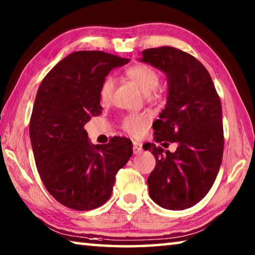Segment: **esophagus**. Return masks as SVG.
Listing matches in <instances>:
<instances>
[{"instance_id": "esophagus-1", "label": "esophagus", "mask_w": 255, "mask_h": 255, "mask_svg": "<svg viewBox=\"0 0 255 255\" xmlns=\"http://www.w3.org/2000/svg\"><path fill=\"white\" fill-rule=\"evenodd\" d=\"M141 149H143V144L139 143V141H133V143H132L133 153H135V154L140 153Z\"/></svg>"}]
</instances>
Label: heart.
<instances>
[{
    "label": "heart",
    "mask_w": 255,
    "mask_h": 255,
    "mask_svg": "<svg viewBox=\"0 0 255 255\" xmlns=\"http://www.w3.org/2000/svg\"><path fill=\"white\" fill-rule=\"evenodd\" d=\"M126 75L144 93L148 94L155 91L159 84L158 72L152 66L146 64H137L129 67L126 71ZM115 90V81L111 76H107L102 81L99 90V98L102 105H108L112 100ZM150 117L147 114H132L124 118L122 127L125 131L131 136H139L148 127Z\"/></svg>",
    "instance_id": "obj_1"
}]
</instances>
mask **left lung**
Segmentation results:
<instances>
[{"mask_svg": "<svg viewBox=\"0 0 255 255\" xmlns=\"http://www.w3.org/2000/svg\"><path fill=\"white\" fill-rule=\"evenodd\" d=\"M145 63L169 81L166 106L153 124L154 139L174 153L148 144L156 165L147 179L149 196L165 209L198 204L213 187L224 152L222 103L210 74L192 55L163 46L141 51Z\"/></svg>", "mask_w": 255, "mask_h": 255, "instance_id": "8db88e82", "label": "left lung"}]
</instances>
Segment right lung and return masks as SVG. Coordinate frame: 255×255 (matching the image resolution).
<instances>
[{"instance_id": "add662e5", "label": "right lung", "mask_w": 255, "mask_h": 255, "mask_svg": "<svg viewBox=\"0 0 255 255\" xmlns=\"http://www.w3.org/2000/svg\"><path fill=\"white\" fill-rule=\"evenodd\" d=\"M128 58L99 50L66 56L42 80L29 131L41 181L59 204L91 210L109 200L116 174L132 155L128 138L91 145L84 125L101 115L99 90L105 77Z\"/></svg>"}]
</instances>
